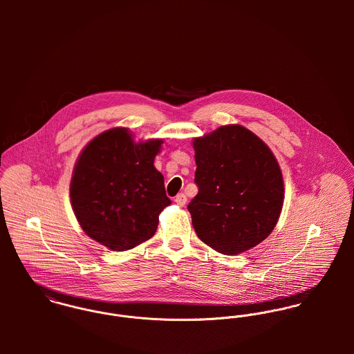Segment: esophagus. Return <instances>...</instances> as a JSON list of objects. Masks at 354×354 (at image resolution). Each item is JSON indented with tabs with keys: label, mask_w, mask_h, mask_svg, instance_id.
<instances>
[{
	"label": "esophagus",
	"mask_w": 354,
	"mask_h": 354,
	"mask_svg": "<svg viewBox=\"0 0 354 354\" xmlns=\"http://www.w3.org/2000/svg\"><path fill=\"white\" fill-rule=\"evenodd\" d=\"M174 202L177 203L178 205H185V203H187V196L184 195V194H178L177 196H176V199H174Z\"/></svg>",
	"instance_id": "obj_1"
}]
</instances>
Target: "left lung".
<instances>
[{
	"label": "left lung",
	"mask_w": 354,
	"mask_h": 354,
	"mask_svg": "<svg viewBox=\"0 0 354 354\" xmlns=\"http://www.w3.org/2000/svg\"><path fill=\"white\" fill-rule=\"evenodd\" d=\"M198 195L188 204L204 244L223 254L245 252L274 230L285 198L279 163L270 147L239 124L192 140Z\"/></svg>",
	"instance_id": "1"
}]
</instances>
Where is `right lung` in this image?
I'll return each mask as SVG.
<instances>
[{
	"instance_id": "1",
	"label": "right lung",
	"mask_w": 354,
	"mask_h": 354,
	"mask_svg": "<svg viewBox=\"0 0 354 354\" xmlns=\"http://www.w3.org/2000/svg\"><path fill=\"white\" fill-rule=\"evenodd\" d=\"M163 139L135 142L128 128L95 136L80 152L71 178L72 209L83 232L110 251L150 240L159 214L170 204L153 166Z\"/></svg>"
}]
</instances>
